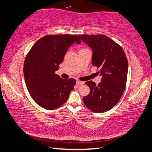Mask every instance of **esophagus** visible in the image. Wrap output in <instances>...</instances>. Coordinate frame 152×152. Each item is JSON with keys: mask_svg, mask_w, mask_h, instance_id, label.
Returning <instances> with one entry per match:
<instances>
[{"mask_svg": "<svg viewBox=\"0 0 152 152\" xmlns=\"http://www.w3.org/2000/svg\"><path fill=\"white\" fill-rule=\"evenodd\" d=\"M76 83H77V85H83V84H84V82L80 81V80H77Z\"/></svg>", "mask_w": 152, "mask_h": 152, "instance_id": "esophagus-1", "label": "esophagus"}]
</instances>
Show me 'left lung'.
Wrapping results in <instances>:
<instances>
[{"label":"left lung","mask_w":152,"mask_h":152,"mask_svg":"<svg viewBox=\"0 0 152 152\" xmlns=\"http://www.w3.org/2000/svg\"><path fill=\"white\" fill-rule=\"evenodd\" d=\"M92 50V63L99 68L100 83L86 82L90 92L83 97L85 105L94 113H104L119 102L126 88L128 62L121 47L104 35H79Z\"/></svg>","instance_id":"8db88e82"}]
</instances>
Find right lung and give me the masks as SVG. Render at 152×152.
I'll return each mask as SVG.
<instances>
[{
	"mask_svg": "<svg viewBox=\"0 0 152 152\" xmlns=\"http://www.w3.org/2000/svg\"><path fill=\"white\" fill-rule=\"evenodd\" d=\"M73 43H80L76 35H48L38 40L26 56L23 73L26 87L35 102L44 109L62 106L74 89L75 79H62L55 74Z\"/></svg>",
	"mask_w": 152,
	"mask_h": 152,
	"instance_id": "obj_1",
	"label": "right lung"
}]
</instances>
